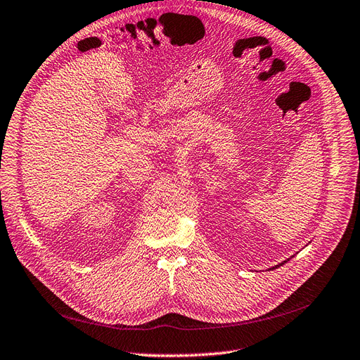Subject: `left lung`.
I'll use <instances>...</instances> for the list:
<instances>
[{"label": "left lung", "instance_id": "8db88e82", "mask_svg": "<svg viewBox=\"0 0 360 360\" xmlns=\"http://www.w3.org/2000/svg\"><path fill=\"white\" fill-rule=\"evenodd\" d=\"M285 262H287V260H285ZM285 262H283V263H279V264H276V266H275V268H279V266H281V264H284Z\"/></svg>", "mask_w": 360, "mask_h": 360}]
</instances>
